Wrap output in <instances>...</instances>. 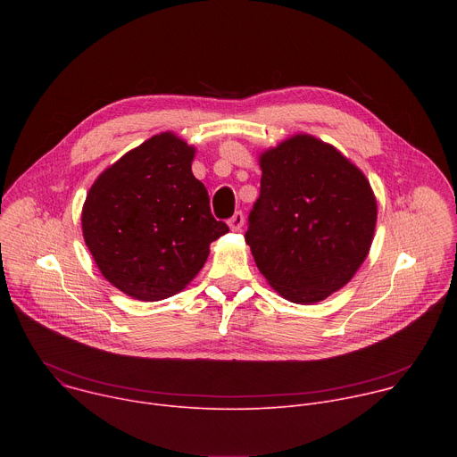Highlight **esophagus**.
Wrapping results in <instances>:
<instances>
[{
    "instance_id": "esophagus-1",
    "label": "esophagus",
    "mask_w": 457,
    "mask_h": 457,
    "mask_svg": "<svg viewBox=\"0 0 457 457\" xmlns=\"http://www.w3.org/2000/svg\"><path fill=\"white\" fill-rule=\"evenodd\" d=\"M228 224H229V228L233 231H238L244 226V213L242 212H235V215L228 220Z\"/></svg>"
}]
</instances>
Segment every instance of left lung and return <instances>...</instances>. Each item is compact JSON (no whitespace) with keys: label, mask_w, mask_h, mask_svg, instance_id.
<instances>
[{"label":"left lung","mask_w":457,"mask_h":457,"mask_svg":"<svg viewBox=\"0 0 457 457\" xmlns=\"http://www.w3.org/2000/svg\"><path fill=\"white\" fill-rule=\"evenodd\" d=\"M260 195L245 242L286 300L314 303L342 289L369 254L376 199L335 146L298 134L260 155Z\"/></svg>","instance_id":"obj_1"}]
</instances>
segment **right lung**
<instances>
[{
	"mask_svg": "<svg viewBox=\"0 0 457 457\" xmlns=\"http://www.w3.org/2000/svg\"><path fill=\"white\" fill-rule=\"evenodd\" d=\"M193 157L175 134L154 136L106 168L87 195L85 242L103 277L128 296L177 295L203 270L210 244L229 231L212 215Z\"/></svg>",
	"mask_w": 457,
	"mask_h": 457,
	"instance_id": "right-lung-1",
	"label": "right lung"
}]
</instances>
